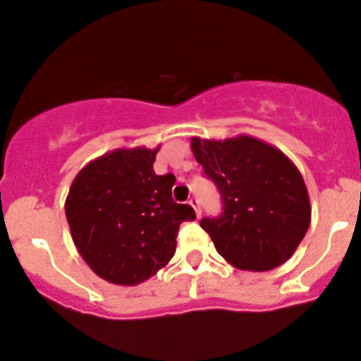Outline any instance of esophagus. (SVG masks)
I'll return each mask as SVG.
<instances>
[{
	"label": "esophagus",
	"mask_w": 361,
	"mask_h": 361,
	"mask_svg": "<svg viewBox=\"0 0 361 361\" xmlns=\"http://www.w3.org/2000/svg\"><path fill=\"white\" fill-rule=\"evenodd\" d=\"M190 206L193 207V211H195V214H197V218H200V214H202V209H200V204H199V200L197 199H192L190 202Z\"/></svg>",
	"instance_id": "esophagus-1"
}]
</instances>
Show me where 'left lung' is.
<instances>
[{
    "label": "left lung",
    "instance_id": "8db88e82",
    "mask_svg": "<svg viewBox=\"0 0 361 361\" xmlns=\"http://www.w3.org/2000/svg\"><path fill=\"white\" fill-rule=\"evenodd\" d=\"M192 152L221 193V216L200 219L216 250L238 270L268 271L286 263L311 221L308 190L294 162L247 135L193 136Z\"/></svg>",
    "mask_w": 361,
    "mask_h": 361
}]
</instances>
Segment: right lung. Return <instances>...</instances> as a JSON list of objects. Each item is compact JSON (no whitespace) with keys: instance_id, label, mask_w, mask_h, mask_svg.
Here are the masks:
<instances>
[{"instance_id":"add662e5","label":"right lung","mask_w":361,"mask_h":361,"mask_svg":"<svg viewBox=\"0 0 361 361\" xmlns=\"http://www.w3.org/2000/svg\"><path fill=\"white\" fill-rule=\"evenodd\" d=\"M157 149H117L78 173L66 199L72 240L86 264L116 286H138L169 263L195 211L171 197L176 178L157 176Z\"/></svg>"}]
</instances>
